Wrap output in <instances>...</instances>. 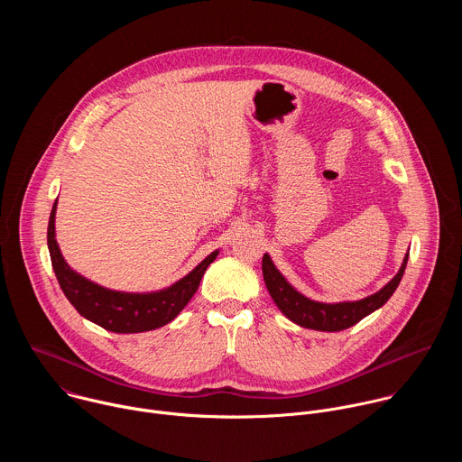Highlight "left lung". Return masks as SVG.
Listing matches in <instances>:
<instances>
[{"mask_svg": "<svg viewBox=\"0 0 462 462\" xmlns=\"http://www.w3.org/2000/svg\"><path fill=\"white\" fill-rule=\"evenodd\" d=\"M406 263H408V254L404 257L399 274L376 294H371L358 301H344V303H319L305 298L287 283V280L274 267L269 254L263 255L261 269H263V278H265V285L274 303L291 321L307 328H316V331L335 333V331H344L347 327H353L362 318L380 309L391 298V294L397 291L406 271Z\"/></svg>", "mask_w": 462, "mask_h": 462, "instance_id": "8db88e82", "label": "left lung"}]
</instances>
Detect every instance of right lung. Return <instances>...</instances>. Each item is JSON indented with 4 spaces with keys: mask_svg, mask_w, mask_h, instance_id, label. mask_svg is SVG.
<instances>
[{
    "mask_svg": "<svg viewBox=\"0 0 462 462\" xmlns=\"http://www.w3.org/2000/svg\"><path fill=\"white\" fill-rule=\"evenodd\" d=\"M54 214L56 203L52 207L47 228V245L56 280L65 298L84 318L107 328L111 333H144L170 323L191 300L208 265L217 257V250L212 252L188 276L161 292L127 294L107 291L82 278L65 263L54 237Z\"/></svg>",
    "mask_w": 462,
    "mask_h": 462,
    "instance_id": "1",
    "label": "right lung"
}]
</instances>
